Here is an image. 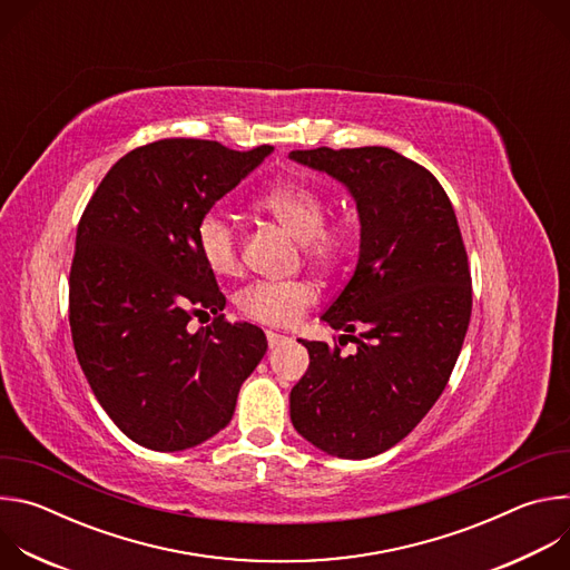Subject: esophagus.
<instances>
[{"label": "esophagus", "instance_id": "obj_1", "mask_svg": "<svg viewBox=\"0 0 570 570\" xmlns=\"http://www.w3.org/2000/svg\"><path fill=\"white\" fill-rule=\"evenodd\" d=\"M266 338H268V345H271V347H279V345H284V343L291 341L288 336H282V334H277V332H266Z\"/></svg>", "mask_w": 570, "mask_h": 570}]
</instances>
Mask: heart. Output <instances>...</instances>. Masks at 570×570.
<instances>
[{"mask_svg": "<svg viewBox=\"0 0 570 570\" xmlns=\"http://www.w3.org/2000/svg\"><path fill=\"white\" fill-rule=\"evenodd\" d=\"M255 207L288 229L302 243L304 257L320 268L341 266L354 248V220L345 214L327 218V196L308 183H277L257 196ZM196 250L216 277H232L240 271L238 234L218 212L200 216L196 225ZM315 299L317 288L306 279L255 282L240 291L236 306L248 320L268 327H293Z\"/></svg>", "mask_w": 570, "mask_h": 570, "instance_id": "heart-1", "label": "heart"}]
</instances>
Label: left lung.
Returning a JSON list of instances; mask_svg holds the SVG:
<instances>
[{"instance_id": "1", "label": "left lung", "mask_w": 570, "mask_h": 570, "mask_svg": "<svg viewBox=\"0 0 570 570\" xmlns=\"http://www.w3.org/2000/svg\"><path fill=\"white\" fill-rule=\"evenodd\" d=\"M291 159L341 180L361 216L354 275L322 313L356 352L299 341L308 370L291 390V422L324 453L372 458L424 420L455 367L471 317L464 240L435 176L392 148L320 146Z\"/></svg>"}]
</instances>
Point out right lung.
<instances>
[{
  "instance_id": "add662e5",
  "label": "right lung",
  "mask_w": 570,
  "mask_h": 570,
  "mask_svg": "<svg viewBox=\"0 0 570 570\" xmlns=\"http://www.w3.org/2000/svg\"><path fill=\"white\" fill-rule=\"evenodd\" d=\"M273 150L171 137L126 153L76 229L69 327L101 409L153 451L191 449L234 415L266 336L227 322L225 295L196 250V225ZM212 312L209 328L186 330Z\"/></svg>"
}]
</instances>
